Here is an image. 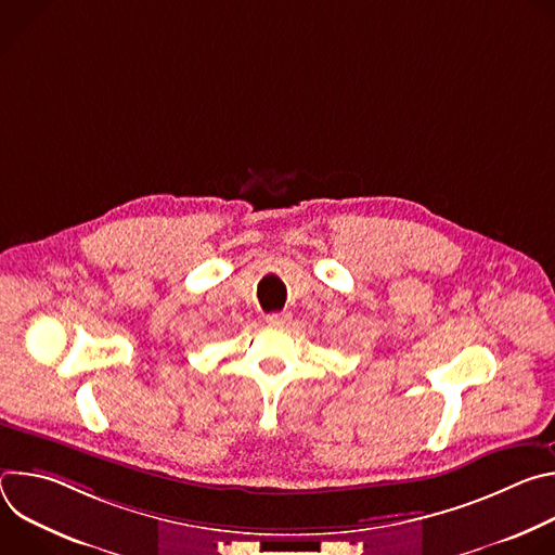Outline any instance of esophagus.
<instances>
[{
  "label": "esophagus",
  "mask_w": 555,
  "mask_h": 555,
  "mask_svg": "<svg viewBox=\"0 0 555 555\" xmlns=\"http://www.w3.org/2000/svg\"><path fill=\"white\" fill-rule=\"evenodd\" d=\"M289 319H292V315H289L287 311H274V313H268V315H266L268 325H274V327H283V325H287V323H289Z\"/></svg>",
  "instance_id": "34e87169"
}]
</instances>
